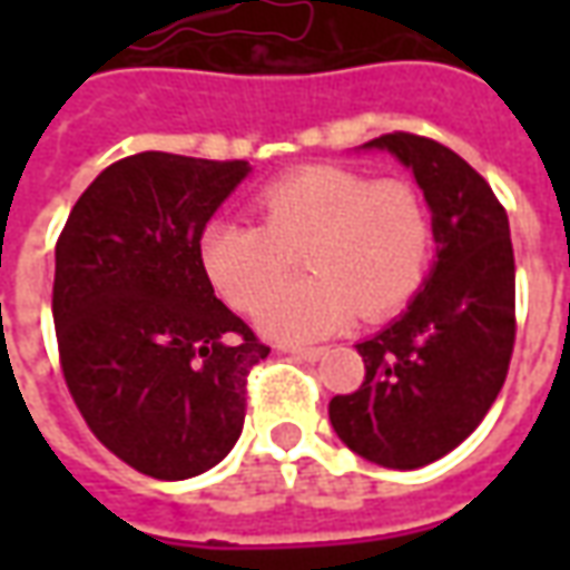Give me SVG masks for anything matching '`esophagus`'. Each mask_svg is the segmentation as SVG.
I'll return each mask as SVG.
<instances>
[{"mask_svg":"<svg viewBox=\"0 0 570 570\" xmlns=\"http://www.w3.org/2000/svg\"><path fill=\"white\" fill-rule=\"evenodd\" d=\"M284 354H289V357H298V360H308V363H314V360L323 357V347H298V345H284L281 347Z\"/></svg>","mask_w":570,"mask_h":570,"instance_id":"obj_1","label":"esophagus"}]
</instances>
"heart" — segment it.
<instances>
[{
	"label": "heart",
	"mask_w": 570,
	"mask_h": 570,
	"mask_svg": "<svg viewBox=\"0 0 570 570\" xmlns=\"http://www.w3.org/2000/svg\"><path fill=\"white\" fill-rule=\"evenodd\" d=\"M259 225L213 219L200 232V268L237 311H256L297 256L312 274L262 306L259 326L311 342L354 314L382 323L406 308L433 262V213L409 179L351 167H308L256 195Z\"/></svg>",
	"instance_id": "1"
}]
</instances>
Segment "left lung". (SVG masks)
I'll return each mask as SVG.
<instances>
[{"instance_id":"1","label":"left lung","mask_w":570,"mask_h":570,"mask_svg":"<svg viewBox=\"0 0 570 570\" xmlns=\"http://www.w3.org/2000/svg\"><path fill=\"white\" fill-rule=\"evenodd\" d=\"M370 146L412 167L440 253L406 314L357 345L366 375L330 400V421L360 458L415 470L461 445L501 394L515 345L513 240L503 204L461 155L406 130Z\"/></svg>"}]
</instances>
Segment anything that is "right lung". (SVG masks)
I'll return each instance as SVG.
<instances>
[{
    "label": "right lung",
    "instance_id": "obj_1",
    "mask_svg": "<svg viewBox=\"0 0 570 570\" xmlns=\"http://www.w3.org/2000/svg\"><path fill=\"white\" fill-rule=\"evenodd\" d=\"M247 161L140 151L81 191L57 237L60 370L85 424L151 479L219 464L272 347L213 296L200 232Z\"/></svg>",
    "mask_w": 570,
    "mask_h": 570
}]
</instances>
